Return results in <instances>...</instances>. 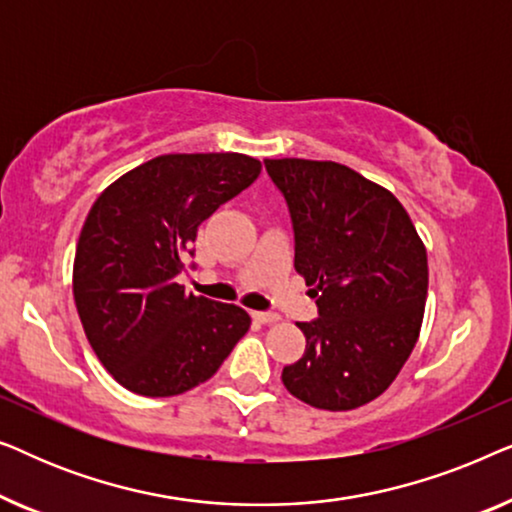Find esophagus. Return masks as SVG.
<instances>
[{"label": "esophagus", "instance_id": "34e87169", "mask_svg": "<svg viewBox=\"0 0 512 512\" xmlns=\"http://www.w3.org/2000/svg\"><path fill=\"white\" fill-rule=\"evenodd\" d=\"M251 317H254L258 324H277L279 321V314L275 312H251Z\"/></svg>", "mask_w": 512, "mask_h": 512}]
</instances>
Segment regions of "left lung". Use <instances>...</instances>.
I'll use <instances>...</instances> for the list:
<instances>
[{
  "mask_svg": "<svg viewBox=\"0 0 512 512\" xmlns=\"http://www.w3.org/2000/svg\"><path fill=\"white\" fill-rule=\"evenodd\" d=\"M289 205L296 272L319 319L300 321L305 354L284 387L319 410H354L389 389L424 319L429 263L396 195L333 160H265Z\"/></svg>",
  "mask_w": 512,
  "mask_h": 512,
  "instance_id": "1",
  "label": "left lung"
}]
</instances>
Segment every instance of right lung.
<instances>
[{"label":"right lung","mask_w":512,"mask_h":512,"mask_svg":"<svg viewBox=\"0 0 512 512\" xmlns=\"http://www.w3.org/2000/svg\"><path fill=\"white\" fill-rule=\"evenodd\" d=\"M258 174L261 160L244 153H167L125 172L90 207L74 303L97 359L132 394L198 387L249 331L242 307L186 293L177 275L200 223Z\"/></svg>","instance_id":"obj_1"}]
</instances>
